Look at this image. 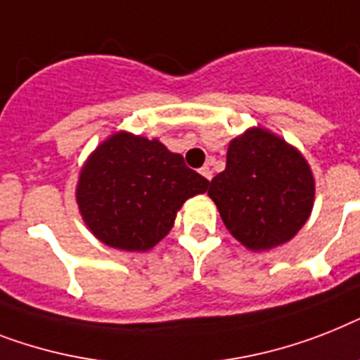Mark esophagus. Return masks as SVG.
<instances>
[{
	"label": "esophagus",
	"instance_id": "1",
	"mask_svg": "<svg viewBox=\"0 0 360 360\" xmlns=\"http://www.w3.org/2000/svg\"><path fill=\"white\" fill-rule=\"evenodd\" d=\"M200 174L203 175V177H205L207 181L212 179V170H210L209 166H203V168H201V170H200Z\"/></svg>",
	"mask_w": 360,
	"mask_h": 360
}]
</instances>
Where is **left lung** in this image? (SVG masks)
I'll list each match as a JSON object with an SVG mask.
<instances>
[{"mask_svg": "<svg viewBox=\"0 0 360 360\" xmlns=\"http://www.w3.org/2000/svg\"><path fill=\"white\" fill-rule=\"evenodd\" d=\"M314 194V175L302 151L264 127L231 140L226 170L209 188L227 231L251 251L292 240L311 216Z\"/></svg>", "mask_w": 360, "mask_h": 360, "instance_id": "1", "label": "left lung"}]
</instances>
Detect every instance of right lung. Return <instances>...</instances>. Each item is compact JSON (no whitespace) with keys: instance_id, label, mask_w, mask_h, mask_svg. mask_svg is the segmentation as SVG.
<instances>
[{"instance_id":"add662e5","label":"right lung","mask_w":360,"mask_h":360,"mask_svg":"<svg viewBox=\"0 0 360 360\" xmlns=\"http://www.w3.org/2000/svg\"><path fill=\"white\" fill-rule=\"evenodd\" d=\"M207 186L159 139L116 131L81 166L75 201L84 226L105 246L150 251L170 233L183 203Z\"/></svg>"}]
</instances>
